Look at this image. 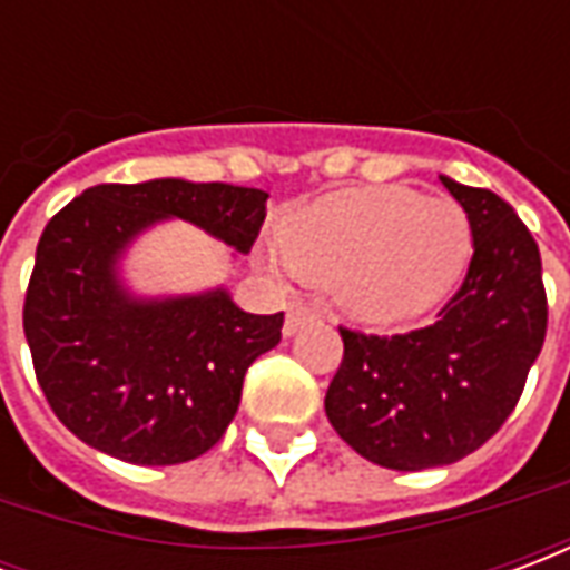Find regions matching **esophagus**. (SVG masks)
I'll return each mask as SVG.
<instances>
[{
    "instance_id": "1",
    "label": "esophagus",
    "mask_w": 570,
    "mask_h": 570,
    "mask_svg": "<svg viewBox=\"0 0 570 570\" xmlns=\"http://www.w3.org/2000/svg\"><path fill=\"white\" fill-rule=\"evenodd\" d=\"M314 317V308H311L305 298H296L293 305H289V311H286V323H284V333L293 335L302 330V323L311 321Z\"/></svg>"
}]
</instances>
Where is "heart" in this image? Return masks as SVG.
<instances>
[{
  "instance_id": "obj_1",
  "label": "heart",
  "mask_w": 570,
  "mask_h": 570,
  "mask_svg": "<svg viewBox=\"0 0 570 570\" xmlns=\"http://www.w3.org/2000/svg\"><path fill=\"white\" fill-rule=\"evenodd\" d=\"M281 244L305 277L342 274V298L357 317L396 326L452 293L473 253V228L454 200L384 186L296 213L281 228Z\"/></svg>"
}]
</instances>
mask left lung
<instances>
[{
	"instance_id": "left-lung-1",
	"label": "left lung",
	"mask_w": 570,
	"mask_h": 570,
	"mask_svg": "<svg viewBox=\"0 0 570 570\" xmlns=\"http://www.w3.org/2000/svg\"><path fill=\"white\" fill-rule=\"evenodd\" d=\"M442 186L464 207L473 259L436 321L375 335L338 326L345 357L326 391V419L372 464L428 470L489 442L525 391L547 335L538 240L489 188Z\"/></svg>"
}]
</instances>
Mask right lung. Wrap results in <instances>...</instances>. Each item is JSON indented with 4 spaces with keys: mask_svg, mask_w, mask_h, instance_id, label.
I'll return each mask as SVG.
<instances>
[{
    "mask_svg": "<svg viewBox=\"0 0 570 570\" xmlns=\"http://www.w3.org/2000/svg\"><path fill=\"white\" fill-rule=\"evenodd\" d=\"M262 188L151 179L85 188L45 225L23 333L48 406L81 442L128 464L198 458L223 440L249 363L281 342V314H247L225 289L137 302L116 259L142 228L179 216L249 253Z\"/></svg>",
    "mask_w": 570,
    "mask_h": 570,
    "instance_id": "add662e5",
    "label": "right lung"
}]
</instances>
